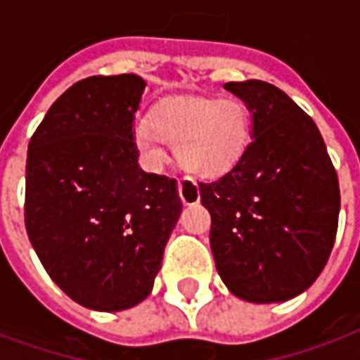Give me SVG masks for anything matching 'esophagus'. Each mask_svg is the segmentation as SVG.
<instances>
[{
  "label": "esophagus",
  "instance_id": "obj_1",
  "mask_svg": "<svg viewBox=\"0 0 360 360\" xmlns=\"http://www.w3.org/2000/svg\"><path fill=\"white\" fill-rule=\"evenodd\" d=\"M177 188H179V196L181 200H183V204L191 206V204H196V202L200 200V191H198V187H196L194 183H191V181L181 179L179 183H177Z\"/></svg>",
  "mask_w": 360,
  "mask_h": 360
}]
</instances>
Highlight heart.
<instances>
[{"label":"heart","instance_id":"obj_1","mask_svg":"<svg viewBox=\"0 0 360 360\" xmlns=\"http://www.w3.org/2000/svg\"><path fill=\"white\" fill-rule=\"evenodd\" d=\"M250 133V110L238 98L173 97L154 106L150 118L135 126L133 137L153 167L166 164V145H173L185 172L214 179L242 158Z\"/></svg>","mask_w":360,"mask_h":360}]
</instances>
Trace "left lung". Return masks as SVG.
<instances>
[{"instance_id": "8db88e82", "label": "left lung", "mask_w": 360, "mask_h": 360, "mask_svg": "<svg viewBox=\"0 0 360 360\" xmlns=\"http://www.w3.org/2000/svg\"><path fill=\"white\" fill-rule=\"evenodd\" d=\"M254 118L231 172L200 183L221 281L252 303L292 300L316 281L336 240L340 183L319 127L262 79L229 82Z\"/></svg>"}]
</instances>
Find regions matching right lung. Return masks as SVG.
<instances>
[{
  "label": "right lung",
  "mask_w": 360,
  "mask_h": 360,
  "mask_svg": "<svg viewBox=\"0 0 360 360\" xmlns=\"http://www.w3.org/2000/svg\"><path fill=\"white\" fill-rule=\"evenodd\" d=\"M145 85L135 74L79 79L28 145V238L58 288L95 311L150 294L183 210L175 179L137 164L133 120Z\"/></svg>",
  "instance_id": "right-lung-1"
}]
</instances>
